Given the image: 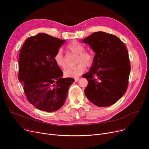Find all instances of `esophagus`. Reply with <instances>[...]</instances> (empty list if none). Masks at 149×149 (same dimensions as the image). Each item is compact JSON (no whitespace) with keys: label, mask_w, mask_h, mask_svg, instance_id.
Masks as SVG:
<instances>
[{"label":"esophagus","mask_w":149,"mask_h":149,"mask_svg":"<svg viewBox=\"0 0 149 149\" xmlns=\"http://www.w3.org/2000/svg\"><path fill=\"white\" fill-rule=\"evenodd\" d=\"M74 80H75V82H77V81H78L79 80V77H77V78H75L74 79Z\"/></svg>","instance_id":"1"}]
</instances>
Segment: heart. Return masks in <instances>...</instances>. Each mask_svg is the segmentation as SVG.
I'll return each instance as SVG.
<instances>
[{
    "mask_svg": "<svg viewBox=\"0 0 149 149\" xmlns=\"http://www.w3.org/2000/svg\"><path fill=\"white\" fill-rule=\"evenodd\" d=\"M67 49L77 55L76 63L79 64L74 67L67 68L64 70V75L66 77H77L84 72L86 66L89 67L92 65L93 57L90 52L84 51V46L77 41H72L68 44ZM54 61L59 68H65L66 63L61 49L58 50L55 55Z\"/></svg>",
    "mask_w": 149,
    "mask_h": 149,
    "instance_id": "obj_1",
    "label": "heart"
}]
</instances>
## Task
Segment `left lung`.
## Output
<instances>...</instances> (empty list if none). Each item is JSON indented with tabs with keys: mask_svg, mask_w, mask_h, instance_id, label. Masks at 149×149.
I'll return each instance as SVG.
<instances>
[{
	"mask_svg": "<svg viewBox=\"0 0 149 149\" xmlns=\"http://www.w3.org/2000/svg\"><path fill=\"white\" fill-rule=\"evenodd\" d=\"M95 54L89 71L83 75L88 81L84 93L98 107L115 103L126 92L130 72L128 51L116 36L102 31L83 38Z\"/></svg>",
	"mask_w": 149,
	"mask_h": 149,
	"instance_id": "left-lung-1",
	"label": "left lung"
}]
</instances>
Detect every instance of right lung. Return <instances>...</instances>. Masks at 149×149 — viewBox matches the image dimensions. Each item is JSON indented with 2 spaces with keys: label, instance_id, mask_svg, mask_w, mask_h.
I'll use <instances>...</instances> for the list:
<instances>
[{
  "label": "right lung",
  "instance_id": "right-lung-1",
  "mask_svg": "<svg viewBox=\"0 0 149 149\" xmlns=\"http://www.w3.org/2000/svg\"><path fill=\"white\" fill-rule=\"evenodd\" d=\"M65 40L45 33L25 40L19 57V80L29 102L45 112H55L64 104L74 79L62 78L54 56Z\"/></svg>",
  "mask_w": 149,
  "mask_h": 149
}]
</instances>
